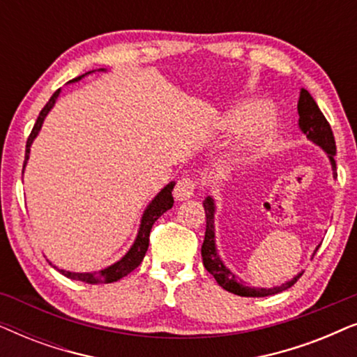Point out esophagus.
<instances>
[{
    "label": "esophagus",
    "instance_id": "esophagus-1",
    "mask_svg": "<svg viewBox=\"0 0 357 357\" xmlns=\"http://www.w3.org/2000/svg\"><path fill=\"white\" fill-rule=\"evenodd\" d=\"M195 190H197V182H195V180L188 178V177L182 178V180H178L177 185H175L174 197H175V199H178V202H185V199L193 198Z\"/></svg>",
    "mask_w": 357,
    "mask_h": 357
}]
</instances>
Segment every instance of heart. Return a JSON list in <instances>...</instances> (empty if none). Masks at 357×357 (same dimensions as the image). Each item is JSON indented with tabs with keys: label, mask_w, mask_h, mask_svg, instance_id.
<instances>
[{
	"label": "heart",
	"mask_w": 357,
	"mask_h": 357,
	"mask_svg": "<svg viewBox=\"0 0 357 357\" xmlns=\"http://www.w3.org/2000/svg\"><path fill=\"white\" fill-rule=\"evenodd\" d=\"M268 112H270V104H268L266 100H247L243 102V104L229 110L221 119V125L226 126V128H238V126H245L248 123H252L253 120L268 114ZM278 128H280V121H278L276 116L271 114L266 115L265 119L253 128L250 136L243 141L241 148L237 149L236 160L247 159L248 155L257 153L258 149H261L263 146L270 143V141L276 136Z\"/></svg>",
	"instance_id": "b5f03b06"
}]
</instances>
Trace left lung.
Segmentation results:
<instances>
[{
	"mask_svg": "<svg viewBox=\"0 0 357 357\" xmlns=\"http://www.w3.org/2000/svg\"><path fill=\"white\" fill-rule=\"evenodd\" d=\"M297 112H299V128L302 133L307 136V139H310L312 143L320 146L328 155L331 170H333V177H336V144H335V136L333 131L330 128V123L321 114V110L317 105L314 97L309 94V91L301 89L299 102H297ZM204 213H206V232H204V241L202 245V257H203V265L206 268L208 273H211L214 280L218 281V284L232 294L242 296V297H266L273 294H280V292L289 289L294 282L302 276L301 271L299 275H296L292 280L282 282L281 286L275 287H252L247 286L242 280H237V276L224 265V261L219 257L218 248H216V232H214V213H216V203H214L213 197H206L203 202ZM320 247V245H319ZM319 247L315 248L314 255L319 250ZM312 255V257H314Z\"/></svg>",
	"mask_w": 357,
	"mask_h": 357,
	"instance_id": "1",
	"label": "left lung"
}]
</instances>
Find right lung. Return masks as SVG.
<instances>
[{
    "label": "right lung",
    "mask_w": 357,
    "mask_h": 357,
    "mask_svg": "<svg viewBox=\"0 0 357 357\" xmlns=\"http://www.w3.org/2000/svg\"><path fill=\"white\" fill-rule=\"evenodd\" d=\"M99 71H105V70L104 68H100ZM91 73L92 71L86 73V75H91ZM86 75L76 77V79H73L70 82L79 81ZM60 92H61V89H58L55 94L50 97V100L47 102V105L43 107L40 115H38V119L36 121V125H33L31 135H29L27 144H26V160H24V169H26V165H27L29 154H31V146L33 143V139L37 138L38 131H40L42 125H43V120H45L48 112L53 109V105H55ZM174 187H175V182H170L169 185H165V187L160 190L158 195H155L153 202L148 204V208L144 209L143 216H141L139 229H138V234H136L133 245H131L130 250L126 252L119 261H115L114 265L107 266V268H104V270L94 271V273H73V271H66V270H58L56 266H53V268H56V270L60 271L61 275H65L66 278H71V280H75V281L87 282V284H105V282H115V281L121 280L123 276L130 275V273L133 271L136 266H139V263L143 261L146 252H148L149 232H151V229H153V224L158 221V219L162 216L165 211H169V209L174 206V197H172Z\"/></svg>",
    "instance_id": "obj_1"
}]
</instances>
